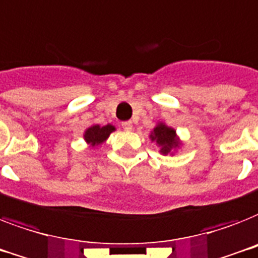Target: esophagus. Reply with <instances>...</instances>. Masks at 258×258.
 <instances>
[{"label":"esophagus","mask_w":258,"mask_h":258,"mask_svg":"<svg viewBox=\"0 0 258 258\" xmlns=\"http://www.w3.org/2000/svg\"><path fill=\"white\" fill-rule=\"evenodd\" d=\"M121 126H122L125 131H131L132 127H133V125H132V121H125V122L121 123Z\"/></svg>","instance_id":"esophagus-1"}]
</instances>
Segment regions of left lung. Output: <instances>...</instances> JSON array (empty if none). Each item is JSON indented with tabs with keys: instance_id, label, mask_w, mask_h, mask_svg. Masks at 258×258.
Masks as SVG:
<instances>
[{
	"instance_id": "left-lung-1",
	"label": "left lung",
	"mask_w": 258,
	"mask_h": 258,
	"mask_svg": "<svg viewBox=\"0 0 258 258\" xmlns=\"http://www.w3.org/2000/svg\"><path fill=\"white\" fill-rule=\"evenodd\" d=\"M152 141H156L158 145L161 146V153L168 154L172 152V149L180 145V142L177 141L176 131L172 127L166 126L165 123H158L154 127L152 135H150Z\"/></svg>"
}]
</instances>
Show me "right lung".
Returning a JSON list of instances; mask_svg holds the SVG:
<instances>
[{
  "label": "right lung",
  "mask_w": 258,
  "mask_h": 258,
  "mask_svg": "<svg viewBox=\"0 0 258 258\" xmlns=\"http://www.w3.org/2000/svg\"><path fill=\"white\" fill-rule=\"evenodd\" d=\"M113 131H116V127L108 123L105 126H100V125H93V126L88 127L85 131V135H84V139L88 144H92V145H100L105 140L108 139L110 133Z\"/></svg>",
  "instance_id": "obj_1"
}]
</instances>
